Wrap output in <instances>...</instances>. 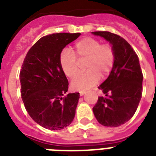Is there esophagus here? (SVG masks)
I'll return each instance as SVG.
<instances>
[{"instance_id": "34e87169", "label": "esophagus", "mask_w": 156, "mask_h": 156, "mask_svg": "<svg viewBox=\"0 0 156 156\" xmlns=\"http://www.w3.org/2000/svg\"><path fill=\"white\" fill-rule=\"evenodd\" d=\"M85 91H83V90H81V91H79V95H81V96H82V95H84V94H85Z\"/></svg>"}]
</instances>
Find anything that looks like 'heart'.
Here are the masks:
<instances>
[{
    "mask_svg": "<svg viewBox=\"0 0 156 156\" xmlns=\"http://www.w3.org/2000/svg\"><path fill=\"white\" fill-rule=\"evenodd\" d=\"M86 60L87 71L76 76L71 87L76 90H86L99 82L100 74L108 75L115 61V51L108 43L101 44L94 38H84L73 45L72 52L65 49L60 55V66L68 78H73L80 69L79 62Z\"/></svg>",
    "mask_w": 156,
    "mask_h": 156,
    "instance_id": "obj_1",
    "label": "heart"
}]
</instances>
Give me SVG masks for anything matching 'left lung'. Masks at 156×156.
<instances>
[{"label": "left lung", "mask_w": 156, "mask_h": 156, "mask_svg": "<svg viewBox=\"0 0 156 156\" xmlns=\"http://www.w3.org/2000/svg\"><path fill=\"white\" fill-rule=\"evenodd\" d=\"M111 43L115 61L108 78L99 87L105 96L98 98L93 112L99 123L117 127L134 115L143 95V75L138 55L120 35L108 31H94Z\"/></svg>", "instance_id": "1"}]
</instances>
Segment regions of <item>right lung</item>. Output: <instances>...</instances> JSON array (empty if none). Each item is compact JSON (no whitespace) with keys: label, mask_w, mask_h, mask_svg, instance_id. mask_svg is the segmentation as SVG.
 <instances>
[{"label":"right lung","mask_w":156,"mask_h":156,"mask_svg":"<svg viewBox=\"0 0 156 156\" xmlns=\"http://www.w3.org/2000/svg\"><path fill=\"white\" fill-rule=\"evenodd\" d=\"M80 35L56 33L44 36L23 61L19 74L22 100L30 117L45 129H62L75 116L79 93L65 95L69 83L60 66V55Z\"/></svg>","instance_id":"obj_1"}]
</instances>
